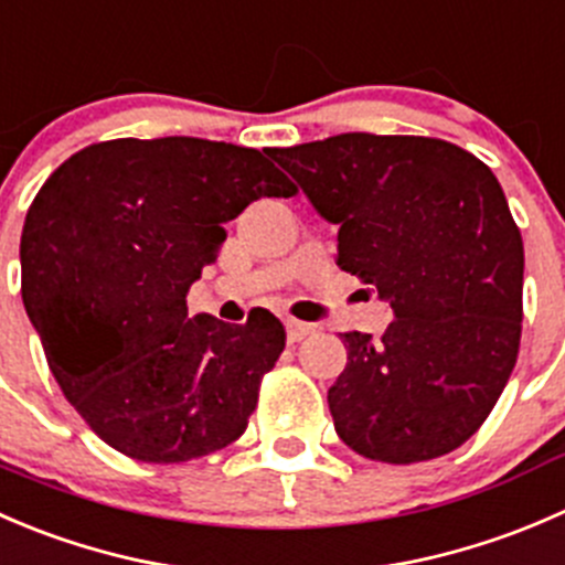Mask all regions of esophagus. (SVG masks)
I'll use <instances>...</instances> for the list:
<instances>
[{
	"label": "esophagus",
	"instance_id": "obj_1",
	"mask_svg": "<svg viewBox=\"0 0 565 565\" xmlns=\"http://www.w3.org/2000/svg\"><path fill=\"white\" fill-rule=\"evenodd\" d=\"M285 332H288V343H299V340H305L307 334H310V323L288 318V321H285Z\"/></svg>",
	"mask_w": 565,
	"mask_h": 565
}]
</instances>
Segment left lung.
Here are the masks:
<instances>
[{
    "mask_svg": "<svg viewBox=\"0 0 565 565\" xmlns=\"http://www.w3.org/2000/svg\"><path fill=\"white\" fill-rule=\"evenodd\" d=\"M269 156L340 227V269L393 310L382 340L343 334L349 362L327 395L338 437L384 465L465 445L522 338V233L494 172L445 139L362 131Z\"/></svg>",
    "mask_w": 565,
    "mask_h": 565,
    "instance_id": "8db88e82",
    "label": "left lung"
}]
</instances>
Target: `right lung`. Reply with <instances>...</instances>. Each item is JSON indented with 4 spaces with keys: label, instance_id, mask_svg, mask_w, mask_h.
Here are the masks:
<instances>
[{
    "label": "right lung",
    "instance_id": "right-lung-1",
    "mask_svg": "<svg viewBox=\"0 0 565 565\" xmlns=\"http://www.w3.org/2000/svg\"><path fill=\"white\" fill-rule=\"evenodd\" d=\"M296 189L255 148L198 137L109 139L57 167L26 211L21 299L65 398L109 448L181 465L236 443L285 349L186 294L253 200Z\"/></svg>",
    "mask_w": 565,
    "mask_h": 565
}]
</instances>
